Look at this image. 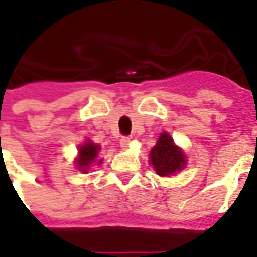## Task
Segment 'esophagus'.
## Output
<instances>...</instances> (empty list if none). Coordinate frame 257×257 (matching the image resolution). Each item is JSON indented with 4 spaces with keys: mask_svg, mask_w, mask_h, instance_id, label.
<instances>
[{
    "mask_svg": "<svg viewBox=\"0 0 257 257\" xmlns=\"http://www.w3.org/2000/svg\"><path fill=\"white\" fill-rule=\"evenodd\" d=\"M131 142H132V140H131V137H129V136H122L120 139V144H121V147H122V148H126V147L131 144Z\"/></svg>",
    "mask_w": 257,
    "mask_h": 257,
    "instance_id": "esophagus-1",
    "label": "esophagus"
}]
</instances>
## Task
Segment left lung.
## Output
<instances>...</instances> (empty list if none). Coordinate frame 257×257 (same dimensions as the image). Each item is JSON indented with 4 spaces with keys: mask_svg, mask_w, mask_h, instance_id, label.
Masks as SVG:
<instances>
[{
    "mask_svg": "<svg viewBox=\"0 0 257 257\" xmlns=\"http://www.w3.org/2000/svg\"><path fill=\"white\" fill-rule=\"evenodd\" d=\"M151 164L160 176H168L185 166V155L174 144L168 133H162L150 152Z\"/></svg>",
    "mask_w": 257,
    "mask_h": 257,
    "instance_id": "1",
    "label": "left lung"
}]
</instances>
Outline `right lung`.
Wrapping results in <instances>:
<instances>
[{
  "label": "right lung",
  "instance_id": "1",
  "mask_svg": "<svg viewBox=\"0 0 257 257\" xmlns=\"http://www.w3.org/2000/svg\"><path fill=\"white\" fill-rule=\"evenodd\" d=\"M98 154H99V146L90 142L85 143L79 148V158L76 160V167L79 168L81 171L86 172L87 168L97 160ZM98 162H101V160H98Z\"/></svg>",
  "mask_w": 257,
  "mask_h": 257
}]
</instances>
